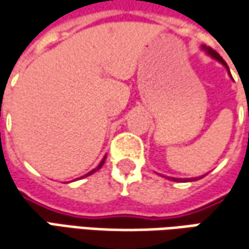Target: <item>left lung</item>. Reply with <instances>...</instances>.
<instances>
[{"instance_id":"1","label":"left lung","mask_w":249,"mask_h":249,"mask_svg":"<svg viewBox=\"0 0 249 249\" xmlns=\"http://www.w3.org/2000/svg\"><path fill=\"white\" fill-rule=\"evenodd\" d=\"M202 49L205 50V51H206V53H208V54L211 55L212 58H214V60H216V61H219L220 64H223V65H224V67L227 68V71H229V67H227V64H226V61L223 60L222 57H220V55H219V54H217V53H216L214 50H212L211 47H206V46H202ZM229 73H230V71H229ZM230 76H231V75H230ZM202 177H203V176H202ZM202 177H195V178H187V179L174 178V177H168V179H171V181H196V179L202 178Z\"/></svg>"}]
</instances>
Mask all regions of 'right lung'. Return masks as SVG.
Instances as JSON below:
<instances>
[{
	"label": "right lung",
	"instance_id": "1",
	"mask_svg": "<svg viewBox=\"0 0 249 249\" xmlns=\"http://www.w3.org/2000/svg\"><path fill=\"white\" fill-rule=\"evenodd\" d=\"M104 160H106V156H104V159H103V160H102V161H100V164H99V166H97V167H96V168H93L92 171H89V173H88V174H86V176H83V177H88V176H90V174H93V173H94V171H97V170H99V168L102 167V166H103V164H104ZM83 177H81V178H83Z\"/></svg>",
	"mask_w": 249,
	"mask_h": 249
}]
</instances>
